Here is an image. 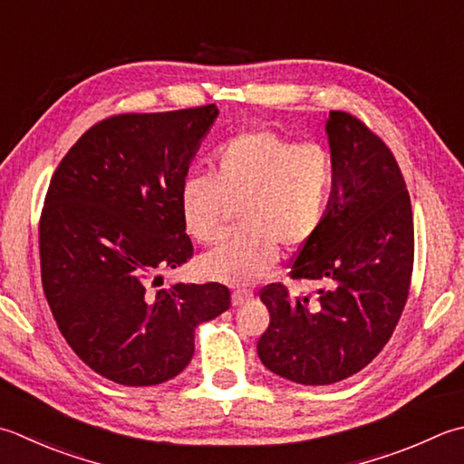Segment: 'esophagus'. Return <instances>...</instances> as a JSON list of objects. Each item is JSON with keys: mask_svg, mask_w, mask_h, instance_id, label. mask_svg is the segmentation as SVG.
<instances>
[{"mask_svg": "<svg viewBox=\"0 0 464 464\" xmlns=\"http://www.w3.org/2000/svg\"><path fill=\"white\" fill-rule=\"evenodd\" d=\"M249 299H253V292H249V289H235L231 294L233 305H243L245 302H249Z\"/></svg>", "mask_w": 464, "mask_h": 464, "instance_id": "34e87169", "label": "esophagus"}]
</instances>
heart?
I'll list each match as a JSON object with an SVG mask.
<instances>
[{
    "label": "heart",
    "instance_id": "heart-1",
    "mask_svg": "<svg viewBox=\"0 0 464 464\" xmlns=\"http://www.w3.org/2000/svg\"><path fill=\"white\" fill-rule=\"evenodd\" d=\"M334 185L332 154L322 144L295 142L271 130L241 132L217 149L211 179L180 187V217L190 237H221L229 207L243 229L198 259L211 281L249 285L276 266L279 243L304 245L322 225Z\"/></svg>",
    "mask_w": 464,
    "mask_h": 464
}]
</instances>
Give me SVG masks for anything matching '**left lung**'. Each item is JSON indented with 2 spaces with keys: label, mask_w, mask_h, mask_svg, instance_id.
I'll list each match as a JSON object with an SVG mask.
<instances>
[{
  "label": "left lung",
  "mask_w": 464,
  "mask_h": 464,
  "mask_svg": "<svg viewBox=\"0 0 464 464\" xmlns=\"http://www.w3.org/2000/svg\"><path fill=\"white\" fill-rule=\"evenodd\" d=\"M334 185L324 221L292 261L289 277L320 281L317 295L261 289L269 325L257 342L263 366L305 386L366 368L392 335L411 289L414 223L394 154L356 116L332 111Z\"/></svg>",
  "instance_id": "obj_1"
}]
</instances>
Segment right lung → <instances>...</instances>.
Instances as JSON below:
<instances>
[{
  "label": "right lung",
  "mask_w": 464,
  "mask_h": 464,
  "mask_svg": "<svg viewBox=\"0 0 464 464\" xmlns=\"http://www.w3.org/2000/svg\"><path fill=\"white\" fill-rule=\"evenodd\" d=\"M215 104L118 114L62 159L40 219L42 285L68 346L96 374L154 386L180 374L198 324L229 310L225 285L152 289L193 257L180 187Z\"/></svg>",
  "instance_id": "right-lung-1"
}]
</instances>
